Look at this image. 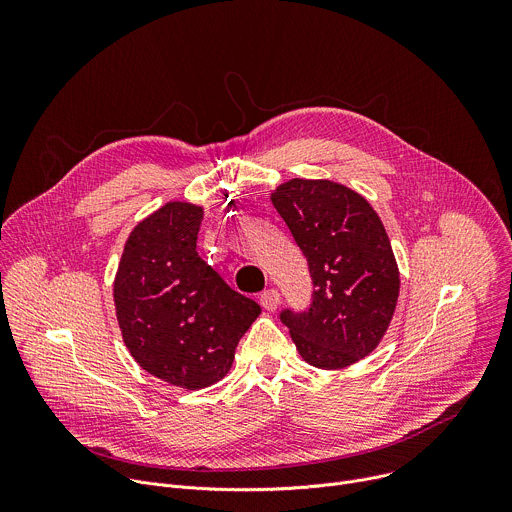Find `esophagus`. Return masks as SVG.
<instances>
[{"label": "esophagus", "instance_id": "obj_1", "mask_svg": "<svg viewBox=\"0 0 512 512\" xmlns=\"http://www.w3.org/2000/svg\"><path fill=\"white\" fill-rule=\"evenodd\" d=\"M259 304L267 310V312H275L279 306V294L277 289H265L263 294L259 296Z\"/></svg>", "mask_w": 512, "mask_h": 512}]
</instances>
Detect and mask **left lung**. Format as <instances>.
I'll use <instances>...</instances> for the list:
<instances>
[{
    "instance_id": "1",
    "label": "left lung",
    "mask_w": 512,
    "mask_h": 512,
    "mask_svg": "<svg viewBox=\"0 0 512 512\" xmlns=\"http://www.w3.org/2000/svg\"><path fill=\"white\" fill-rule=\"evenodd\" d=\"M271 202L314 287L306 310L285 308L279 320L306 362L344 369L377 348L397 306L399 269L387 231L367 200L330 180L294 178Z\"/></svg>"
}]
</instances>
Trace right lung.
Masks as SVG:
<instances>
[{"label":"right lung","mask_w":512,"mask_h":512,"mask_svg":"<svg viewBox=\"0 0 512 512\" xmlns=\"http://www.w3.org/2000/svg\"><path fill=\"white\" fill-rule=\"evenodd\" d=\"M202 208L168 202L129 235L113 298L119 328L143 371L182 387L221 381L259 316L196 251Z\"/></svg>","instance_id":"obj_1"}]
</instances>
